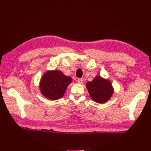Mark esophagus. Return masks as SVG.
Instances as JSON below:
<instances>
[{
	"mask_svg": "<svg viewBox=\"0 0 151 151\" xmlns=\"http://www.w3.org/2000/svg\"><path fill=\"white\" fill-rule=\"evenodd\" d=\"M77 82L79 83V84H82V83L84 82V80L82 78H78L77 79Z\"/></svg>",
	"mask_w": 151,
	"mask_h": 151,
	"instance_id": "1",
	"label": "esophagus"
}]
</instances>
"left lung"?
<instances>
[{
  "label": "left lung",
  "instance_id": "1",
  "mask_svg": "<svg viewBox=\"0 0 151 151\" xmlns=\"http://www.w3.org/2000/svg\"><path fill=\"white\" fill-rule=\"evenodd\" d=\"M86 88L91 98L98 103L107 102L114 93L111 82L101 76H97L91 82H88Z\"/></svg>",
  "mask_w": 151,
  "mask_h": 151
}]
</instances>
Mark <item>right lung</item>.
Segmentation results:
<instances>
[{
  "mask_svg": "<svg viewBox=\"0 0 151 151\" xmlns=\"http://www.w3.org/2000/svg\"><path fill=\"white\" fill-rule=\"evenodd\" d=\"M72 78L64 75L61 70H49L44 74L40 84L41 93L50 100L62 97Z\"/></svg>",
  "mask_w": 151,
  "mask_h": 151,
  "instance_id": "add662e5",
  "label": "right lung"
}]
</instances>
